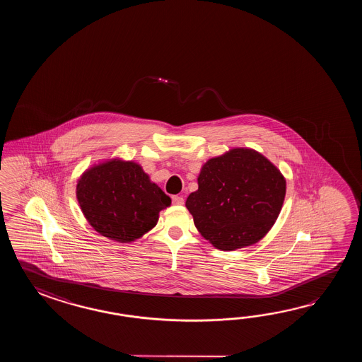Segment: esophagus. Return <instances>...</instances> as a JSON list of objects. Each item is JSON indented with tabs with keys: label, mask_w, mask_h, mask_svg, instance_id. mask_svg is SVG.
I'll list each match as a JSON object with an SVG mask.
<instances>
[{
	"label": "esophagus",
	"mask_w": 362,
	"mask_h": 362,
	"mask_svg": "<svg viewBox=\"0 0 362 362\" xmlns=\"http://www.w3.org/2000/svg\"><path fill=\"white\" fill-rule=\"evenodd\" d=\"M172 202H173V204H176V206H182V204H184V198H182V197H178V195H175V197H172Z\"/></svg>",
	"instance_id": "esophagus-1"
}]
</instances>
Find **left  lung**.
Masks as SVG:
<instances>
[{
	"label": "left lung",
	"mask_w": 362,
	"mask_h": 362,
	"mask_svg": "<svg viewBox=\"0 0 362 362\" xmlns=\"http://www.w3.org/2000/svg\"><path fill=\"white\" fill-rule=\"evenodd\" d=\"M286 195L277 167L252 148H231L200 170L186 199L197 229L216 248L251 246L272 229Z\"/></svg>",
	"instance_id": "obj_1"
}]
</instances>
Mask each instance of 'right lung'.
Returning <instances> with one entry per match:
<instances>
[{"instance_id": "right-lung-1", "label": "right lung", "mask_w": 362, "mask_h": 362, "mask_svg": "<svg viewBox=\"0 0 362 362\" xmlns=\"http://www.w3.org/2000/svg\"><path fill=\"white\" fill-rule=\"evenodd\" d=\"M76 197L85 218L100 235L120 243L154 228L170 198L134 162L111 159L78 178Z\"/></svg>"}]
</instances>
